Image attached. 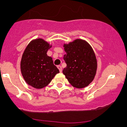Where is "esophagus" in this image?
I'll list each match as a JSON object with an SVG mask.
<instances>
[{
	"mask_svg": "<svg viewBox=\"0 0 127 127\" xmlns=\"http://www.w3.org/2000/svg\"><path fill=\"white\" fill-rule=\"evenodd\" d=\"M58 69L60 70V72H62V67H61V66H60V65L58 66Z\"/></svg>",
	"mask_w": 127,
	"mask_h": 127,
	"instance_id": "esophagus-1",
	"label": "esophagus"
}]
</instances>
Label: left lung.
I'll use <instances>...</instances> for the list:
<instances>
[{
  "instance_id": "8db88e82",
  "label": "left lung",
  "mask_w": 127,
  "mask_h": 127,
  "mask_svg": "<svg viewBox=\"0 0 127 127\" xmlns=\"http://www.w3.org/2000/svg\"><path fill=\"white\" fill-rule=\"evenodd\" d=\"M64 47L66 52L64 60L67 66L63 73L74 87L88 86L94 79L97 69L96 59L92 48L81 39L64 44Z\"/></svg>"
}]
</instances>
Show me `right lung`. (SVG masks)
I'll return each mask as SVG.
<instances>
[{
	"label": "right lung",
	"instance_id": "obj_1",
	"mask_svg": "<svg viewBox=\"0 0 127 127\" xmlns=\"http://www.w3.org/2000/svg\"><path fill=\"white\" fill-rule=\"evenodd\" d=\"M51 47L43 39H35L28 44L23 54L21 73L27 84L35 88L47 86L60 72L52 58L47 55Z\"/></svg>",
	"mask_w": 127,
	"mask_h": 127
}]
</instances>
